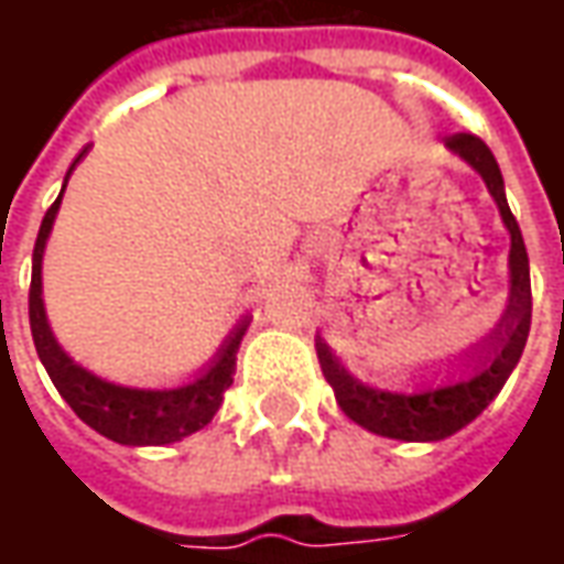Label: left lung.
<instances>
[{
    "instance_id": "1",
    "label": "left lung",
    "mask_w": 564,
    "mask_h": 564,
    "mask_svg": "<svg viewBox=\"0 0 564 564\" xmlns=\"http://www.w3.org/2000/svg\"><path fill=\"white\" fill-rule=\"evenodd\" d=\"M456 156L471 165L484 177L489 196L496 198L498 214L510 232V295L505 314L496 323V329L477 341L471 350H465L462 359V378L449 380L447 387L420 392H390L366 387L338 362L329 344L317 338V356L323 378L329 380L335 399L341 411L354 423L368 432L399 441H444L456 435L459 429L471 423L474 416L484 414V408L496 399L510 371L517 368L532 326V281H529V253L522 245V232L517 217L510 214L505 198V181L498 169L492 150L471 132H456L444 139Z\"/></svg>"
}]
</instances>
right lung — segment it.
<instances>
[{
  "label": "right lung",
  "instance_id": "add662e5",
  "mask_svg": "<svg viewBox=\"0 0 564 564\" xmlns=\"http://www.w3.org/2000/svg\"><path fill=\"white\" fill-rule=\"evenodd\" d=\"M84 153H87V148L75 156L72 169L84 160ZM72 169H68V174H72ZM66 184H63V189H66ZM63 189H59L56 202L44 214L42 229H39V238H35L30 283L32 341H35L39 359L47 368L54 387L84 423L96 429L99 435L111 437L117 444H127V447H162V444H174V441H181V437L205 429L214 420V414L220 411L223 392L232 387L235 356H238V347H241V338H245L250 319H241L232 329V335L223 341L217 356L210 359V366L202 368V375L193 383H184L177 390H132V387H117V383L96 378L87 368H80L56 344L54 332L47 326V314H44L42 299L44 245H47V235L54 229L56 210H59V202H63Z\"/></svg>",
  "mask_w": 564,
  "mask_h": 564
}]
</instances>
